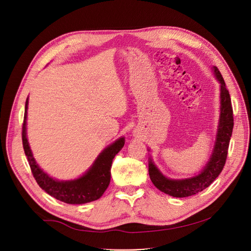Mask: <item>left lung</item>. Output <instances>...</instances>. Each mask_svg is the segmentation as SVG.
Wrapping results in <instances>:
<instances>
[{
  "instance_id": "left-lung-1",
  "label": "left lung",
  "mask_w": 251,
  "mask_h": 251,
  "mask_svg": "<svg viewBox=\"0 0 251 251\" xmlns=\"http://www.w3.org/2000/svg\"><path fill=\"white\" fill-rule=\"evenodd\" d=\"M214 75L220 83V118L217 129L214 150L209 160L201 172L190 178L170 179L163 175L152 157L149 159V174L153 185L162 192L174 197H187L199 193L208 187L220 175L225 166L230 138L234 126L233 110L229 91L224 78L216 66H213ZM149 151H151L149 150Z\"/></svg>"
}]
</instances>
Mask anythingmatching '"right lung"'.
Returning a JSON list of instances; mask_svg holds the SVG:
<instances>
[{
    "instance_id": "add662e5",
    "label": "right lung",
    "mask_w": 251,
    "mask_h": 251,
    "mask_svg": "<svg viewBox=\"0 0 251 251\" xmlns=\"http://www.w3.org/2000/svg\"><path fill=\"white\" fill-rule=\"evenodd\" d=\"M27 109L28 98L25 101L22 142L25 155L27 156L31 172L39 187L56 200L69 204H83L99 200L109 186L113 159L124 147L125 138H118L105 148L82 176L73 180H57L48 175L33 157L26 135Z\"/></svg>"
}]
</instances>
